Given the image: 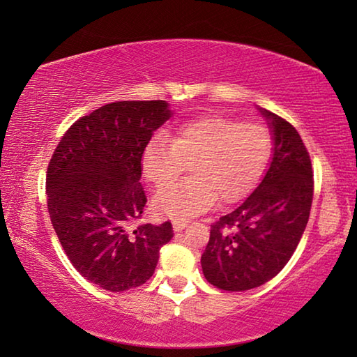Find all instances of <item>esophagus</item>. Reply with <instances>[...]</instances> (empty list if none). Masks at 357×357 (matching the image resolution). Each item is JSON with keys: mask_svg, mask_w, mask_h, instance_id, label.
Listing matches in <instances>:
<instances>
[{"mask_svg": "<svg viewBox=\"0 0 357 357\" xmlns=\"http://www.w3.org/2000/svg\"><path fill=\"white\" fill-rule=\"evenodd\" d=\"M189 225V222L187 220H181V219H174L173 220V229L174 231H183V229Z\"/></svg>", "mask_w": 357, "mask_h": 357, "instance_id": "1", "label": "esophagus"}]
</instances>
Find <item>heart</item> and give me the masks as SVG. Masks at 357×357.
Returning a JSON list of instances; mask_svg holds the SVG:
<instances>
[{
	"instance_id": "b5f03b06",
	"label": "heart",
	"mask_w": 357,
	"mask_h": 357,
	"mask_svg": "<svg viewBox=\"0 0 357 357\" xmlns=\"http://www.w3.org/2000/svg\"><path fill=\"white\" fill-rule=\"evenodd\" d=\"M273 151V134L261 123H239L223 114L185 121L170 140L157 134L140 155L143 179L165 187L187 165L192 176L153 198V209L168 217H192L220 204L236 203L261 178Z\"/></svg>"
}]
</instances>
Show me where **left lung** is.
I'll return each instance as SVG.
<instances>
[{"label": "left lung", "instance_id": "8db88e82", "mask_svg": "<svg viewBox=\"0 0 357 357\" xmlns=\"http://www.w3.org/2000/svg\"><path fill=\"white\" fill-rule=\"evenodd\" d=\"M273 159L264 178L239 206L211 225L202 255L206 280L225 291H245L285 268L304 234L312 208L310 155L291 124L264 108Z\"/></svg>", "mask_w": 357, "mask_h": 357}]
</instances>
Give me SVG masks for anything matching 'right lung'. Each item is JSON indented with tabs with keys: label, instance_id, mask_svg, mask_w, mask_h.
<instances>
[{
	"label": "right lung",
	"instance_id": "1",
	"mask_svg": "<svg viewBox=\"0 0 357 357\" xmlns=\"http://www.w3.org/2000/svg\"><path fill=\"white\" fill-rule=\"evenodd\" d=\"M172 114L165 100L107 104L70 126L48 164L47 206L59 243L78 273L108 291L143 285L173 238L170 222L128 228L146 204L142 151Z\"/></svg>",
	"mask_w": 357,
	"mask_h": 357
}]
</instances>
